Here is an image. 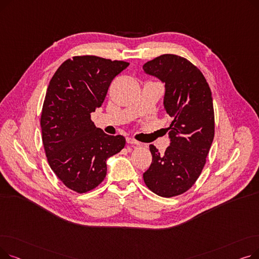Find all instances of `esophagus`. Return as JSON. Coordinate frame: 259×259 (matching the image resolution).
<instances>
[{
	"instance_id": "obj_1",
	"label": "esophagus",
	"mask_w": 259,
	"mask_h": 259,
	"mask_svg": "<svg viewBox=\"0 0 259 259\" xmlns=\"http://www.w3.org/2000/svg\"><path fill=\"white\" fill-rule=\"evenodd\" d=\"M126 141H127V143L130 144V145H137V146L140 145V142H138L137 140H134V139H132V138H127Z\"/></svg>"
}]
</instances>
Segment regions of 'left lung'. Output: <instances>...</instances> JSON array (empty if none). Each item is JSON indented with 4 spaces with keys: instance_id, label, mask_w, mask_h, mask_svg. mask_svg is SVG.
<instances>
[{
    "instance_id": "1",
    "label": "left lung",
    "mask_w": 259,
    "mask_h": 259,
    "mask_svg": "<svg viewBox=\"0 0 259 259\" xmlns=\"http://www.w3.org/2000/svg\"><path fill=\"white\" fill-rule=\"evenodd\" d=\"M143 69L165 84L164 106L171 117L170 146L164 154L149 146L152 162L143 174L144 182L159 196L181 195L199 178L214 139L211 89L196 66L175 54H162Z\"/></svg>"
}]
</instances>
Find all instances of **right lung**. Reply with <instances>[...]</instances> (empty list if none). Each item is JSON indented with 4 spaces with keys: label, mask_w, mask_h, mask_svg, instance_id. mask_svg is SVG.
Masks as SVG:
<instances>
[{
    "label": "right lung",
    "mask_w": 259,
    "mask_h": 259,
    "mask_svg": "<svg viewBox=\"0 0 259 259\" xmlns=\"http://www.w3.org/2000/svg\"><path fill=\"white\" fill-rule=\"evenodd\" d=\"M128 66L124 61L78 56L65 61L50 79L40 115L43 146L54 174L77 193L97 188L106 178V160L125 147L122 135H108L95 127L91 113Z\"/></svg>",
    "instance_id": "right-lung-1"
}]
</instances>
